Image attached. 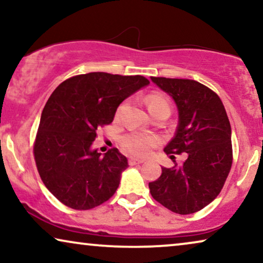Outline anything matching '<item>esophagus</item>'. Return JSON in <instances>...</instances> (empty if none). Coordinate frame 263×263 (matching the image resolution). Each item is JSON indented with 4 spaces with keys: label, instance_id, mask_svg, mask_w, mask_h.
<instances>
[{
    "label": "esophagus",
    "instance_id": "1",
    "mask_svg": "<svg viewBox=\"0 0 263 263\" xmlns=\"http://www.w3.org/2000/svg\"><path fill=\"white\" fill-rule=\"evenodd\" d=\"M143 159H139V158H130L129 159V165H138V164H142Z\"/></svg>",
    "mask_w": 263,
    "mask_h": 263
}]
</instances>
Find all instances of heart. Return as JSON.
I'll list each match as a JSON object with an SVG mask.
<instances>
[{"label":"heart","mask_w":263,"mask_h":263,"mask_svg":"<svg viewBox=\"0 0 263 263\" xmlns=\"http://www.w3.org/2000/svg\"><path fill=\"white\" fill-rule=\"evenodd\" d=\"M147 105H148V110L153 111L157 109H168L170 110V103H168L167 98L159 93H153L147 97ZM159 140L156 135L147 134V133H130V134L124 135L122 138V147L125 152L133 156L138 157H145L149 154L151 149Z\"/></svg>","instance_id":"b5f03b06"}]
</instances>
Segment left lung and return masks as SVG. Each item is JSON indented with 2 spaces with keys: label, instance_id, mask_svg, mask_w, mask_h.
<instances>
[{
  "label": "left lung",
  "instance_id": "1",
  "mask_svg": "<svg viewBox=\"0 0 263 263\" xmlns=\"http://www.w3.org/2000/svg\"><path fill=\"white\" fill-rule=\"evenodd\" d=\"M151 80L174 99L178 111L177 129L165 153H188V158L182 165L161 167L160 177L148 184L149 192L175 213H195L219 195L231 168L229 117L217 93L200 82L153 77Z\"/></svg>",
  "mask_w": 263,
  "mask_h": 263
}]
</instances>
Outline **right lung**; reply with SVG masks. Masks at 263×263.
<instances>
[{
  "label": "right lung",
  "mask_w": 263,
  "mask_h": 263,
  "mask_svg": "<svg viewBox=\"0 0 263 263\" xmlns=\"http://www.w3.org/2000/svg\"><path fill=\"white\" fill-rule=\"evenodd\" d=\"M149 85L141 75L103 71L63 81L46 102L34 142L43 183L73 210H91L110 199L128 159L117 148L102 156L92 147L98 128L110 124L120 104Z\"/></svg>",
  "instance_id": "1"
}]
</instances>
